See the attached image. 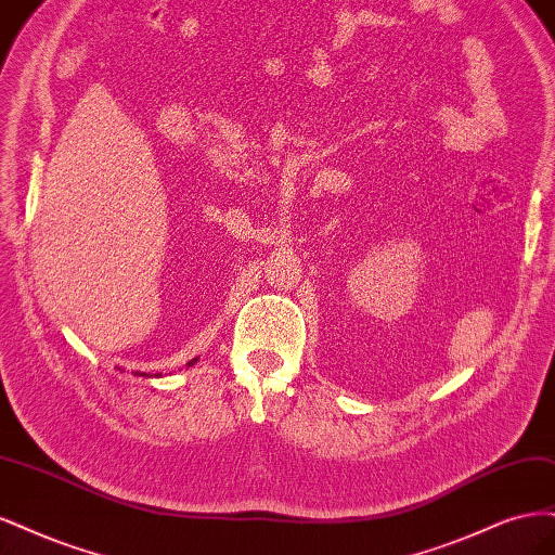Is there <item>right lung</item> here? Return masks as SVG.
<instances>
[{
	"label": "right lung",
	"mask_w": 555,
	"mask_h": 555,
	"mask_svg": "<svg viewBox=\"0 0 555 555\" xmlns=\"http://www.w3.org/2000/svg\"><path fill=\"white\" fill-rule=\"evenodd\" d=\"M140 375H145V373H140ZM147 378H150V375H147Z\"/></svg>",
	"instance_id": "right-lung-1"
}]
</instances>
